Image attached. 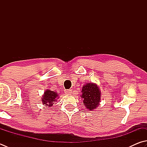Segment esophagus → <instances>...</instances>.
<instances>
[{
  "label": "esophagus",
  "mask_w": 147,
  "mask_h": 147,
  "mask_svg": "<svg viewBox=\"0 0 147 147\" xmlns=\"http://www.w3.org/2000/svg\"><path fill=\"white\" fill-rule=\"evenodd\" d=\"M65 91V93L67 94V95H70V94L72 93L71 92V91H71V90H66Z\"/></svg>",
  "instance_id": "34e87169"
}]
</instances>
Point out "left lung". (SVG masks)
Returning a JSON list of instances; mask_svg holds the SVG:
<instances>
[{
  "label": "left lung",
  "instance_id": "8db88e82",
  "mask_svg": "<svg viewBox=\"0 0 147 147\" xmlns=\"http://www.w3.org/2000/svg\"><path fill=\"white\" fill-rule=\"evenodd\" d=\"M81 97L86 109L92 111L97 108L100 102L101 91L95 83L88 82L83 85Z\"/></svg>",
  "mask_w": 147,
  "mask_h": 147
}]
</instances>
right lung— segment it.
I'll return each mask as SVG.
<instances>
[{
  "instance_id": "add662e5",
  "label": "right lung",
  "mask_w": 147,
  "mask_h": 147,
  "mask_svg": "<svg viewBox=\"0 0 147 147\" xmlns=\"http://www.w3.org/2000/svg\"><path fill=\"white\" fill-rule=\"evenodd\" d=\"M59 98V95L57 92L50 90H46L41 97V102L47 107H52L55 102Z\"/></svg>"
}]
</instances>
